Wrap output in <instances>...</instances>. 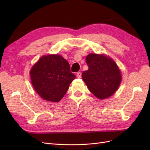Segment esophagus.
I'll list each match as a JSON object with an SVG mask.
<instances>
[{
    "label": "esophagus",
    "instance_id": "esophagus-1",
    "mask_svg": "<svg viewBox=\"0 0 150 150\" xmlns=\"http://www.w3.org/2000/svg\"><path fill=\"white\" fill-rule=\"evenodd\" d=\"M76 76H77V77H78V78H80L81 77V72H77V74H76Z\"/></svg>",
    "mask_w": 150,
    "mask_h": 150
}]
</instances>
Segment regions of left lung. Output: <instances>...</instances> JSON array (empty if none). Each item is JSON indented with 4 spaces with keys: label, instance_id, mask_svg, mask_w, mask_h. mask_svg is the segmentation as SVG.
Listing matches in <instances>:
<instances>
[{
    "label": "left lung",
    "instance_id": "left-lung-1",
    "mask_svg": "<svg viewBox=\"0 0 150 150\" xmlns=\"http://www.w3.org/2000/svg\"><path fill=\"white\" fill-rule=\"evenodd\" d=\"M86 62L88 69L82 78L89 90L99 99L111 96L118 88L121 81L120 71L111 58L104 55L90 54Z\"/></svg>",
    "mask_w": 150,
    "mask_h": 150
}]
</instances>
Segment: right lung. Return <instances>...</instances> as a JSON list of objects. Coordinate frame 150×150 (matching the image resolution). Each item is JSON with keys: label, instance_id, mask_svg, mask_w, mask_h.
<instances>
[{"label": "right lung", "instance_id": "add662e5", "mask_svg": "<svg viewBox=\"0 0 150 150\" xmlns=\"http://www.w3.org/2000/svg\"><path fill=\"white\" fill-rule=\"evenodd\" d=\"M30 74L35 91L44 100L52 102L61 100L76 77L69 63L59 55L42 56Z\"/></svg>", "mask_w": 150, "mask_h": 150}]
</instances>
